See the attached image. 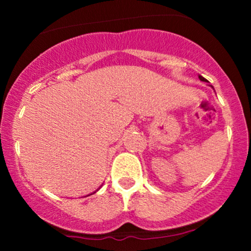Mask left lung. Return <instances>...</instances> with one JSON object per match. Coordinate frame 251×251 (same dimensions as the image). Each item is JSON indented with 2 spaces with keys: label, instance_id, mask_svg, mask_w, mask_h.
I'll list each match as a JSON object with an SVG mask.
<instances>
[{
  "label": "left lung",
  "instance_id": "obj_1",
  "mask_svg": "<svg viewBox=\"0 0 251 251\" xmlns=\"http://www.w3.org/2000/svg\"><path fill=\"white\" fill-rule=\"evenodd\" d=\"M198 76H200V79L201 80V81H204V82H209L208 80L205 79V77H203V76H201V75H198ZM210 86H211V85H210ZM211 87H212V86H211ZM212 88H214V87H212Z\"/></svg>",
  "mask_w": 251,
  "mask_h": 251
}]
</instances>
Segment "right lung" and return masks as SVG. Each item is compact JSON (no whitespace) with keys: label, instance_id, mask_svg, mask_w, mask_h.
Listing matches in <instances>:
<instances>
[{"label":"right lung","instance_id":"obj_1","mask_svg":"<svg viewBox=\"0 0 251 251\" xmlns=\"http://www.w3.org/2000/svg\"><path fill=\"white\" fill-rule=\"evenodd\" d=\"M99 189H100V188H99ZM99 189H98V190H99ZM98 190H97V191H98ZM97 191H94V192H93V194H96V192H97ZM91 195H92V194H91ZM91 195H88V196H91Z\"/></svg>","mask_w":251,"mask_h":251}]
</instances>
